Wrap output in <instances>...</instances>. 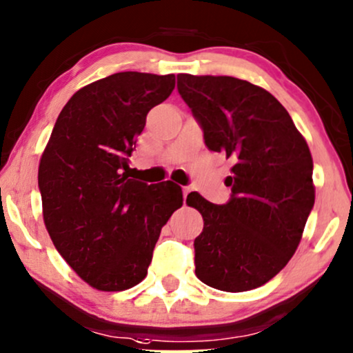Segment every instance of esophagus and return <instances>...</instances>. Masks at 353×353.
Instances as JSON below:
<instances>
[{
	"label": "esophagus",
	"instance_id": "34e87169",
	"mask_svg": "<svg viewBox=\"0 0 353 353\" xmlns=\"http://www.w3.org/2000/svg\"><path fill=\"white\" fill-rule=\"evenodd\" d=\"M190 191H191V190H190V188H188V186H183V198H185V199H186V196H188V194H190Z\"/></svg>",
	"mask_w": 353,
	"mask_h": 353
}]
</instances>
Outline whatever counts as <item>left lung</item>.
<instances>
[{
  "label": "left lung",
  "instance_id": "left-lung-1",
  "mask_svg": "<svg viewBox=\"0 0 353 353\" xmlns=\"http://www.w3.org/2000/svg\"><path fill=\"white\" fill-rule=\"evenodd\" d=\"M176 87L214 152L235 160L225 204L190 193L204 219L196 276L223 292L264 285L285 268L314 205L313 159L282 103L232 76L178 74Z\"/></svg>",
  "mask_w": 353,
  "mask_h": 353
}]
</instances>
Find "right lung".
Returning <instances> with one entry per match:
<instances>
[{
	"mask_svg": "<svg viewBox=\"0 0 353 353\" xmlns=\"http://www.w3.org/2000/svg\"><path fill=\"white\" fill-rule=\"evenodd\" d=\"M173 89V74L136 71L82 87L59 113L40 160L50 238L97 290H126L148 276L160 230L183 204L175 183L148 185L128 175L149 110Z\"/></svg>",
	"mask_w": 353,
	"mask_h": 353,
	"instance_id": "right-lung-1",
	"label": "right lung"
}]
</instances>
